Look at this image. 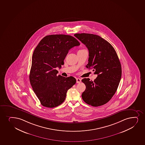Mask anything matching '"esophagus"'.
Returning a JSON list of instances; mask_svg holds the SVG:
<instances>
[{"label":"esophagus","mask_w":145,"mask_h":145,"mask_svg":"<svg viewBox=\"0 0 145 145\" xmlns=\"http://www.w3.org/2000/svg\"><path fill=\"white\" fill-rule=\"evenodd\" d=\"M76 80H77V83H78V84H79V83H80V82H82L81 79L80 78H76Z\"/></svg>","instance_id":"1"}]
</instances>
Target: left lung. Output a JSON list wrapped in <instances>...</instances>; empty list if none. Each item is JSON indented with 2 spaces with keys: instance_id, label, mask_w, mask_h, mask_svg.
Wrapping results in <instances>:
<instances>
[{
  "instance_id": "obj_1",
  "label": "left lung",
  "mask_w": 145,
  "mask_h": 145,
  "mask_svg": "<svg viewBox=\"0 0 145 145\" xmlns=\"http://www.w3.org/2000/svg\"><path fill=\"white\" fill-rule=\"evenodd\" d=\"M74 36L89 50L87 68L93 69L97 77L93 82L89 78L82 81L86 86L82 94L84 101L94 107L107 103L114 95L122 75L121 63L114 48L100 36L89 33H76Z\"/></svg>"
}]
</instances>
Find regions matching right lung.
I'll list each match as a JSON object with an SVG mask.
<instances>
[{
    "instance_id": "obj_1",
    "label": "right lung",
    "mask_w": 145,
    "mask_h": 145,
    "mask_svg": "<svg viewBox=\"0 0 145 145\" xmlns=\"http://www.w3.org/2000/svg\"><path fill=\"white\" fill-rule=\"evenodd\" d=\"M80 44L73 36L55 34L45 36L35 48L29 81L43 106L54 108L60 105L65 101L67 90L76 84L73 77L57 76L56 68H61L68 51Z\"/></svg>"
}]
</instances>
